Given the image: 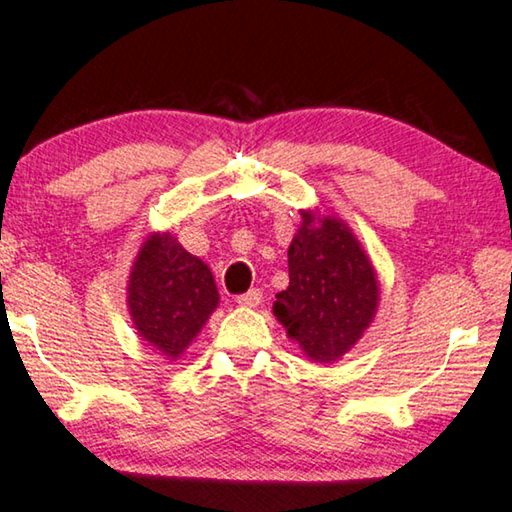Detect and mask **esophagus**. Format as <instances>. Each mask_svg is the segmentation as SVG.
<instances>
[{
	"mask_svg": "<svg viewBox=\"0 0 512 512\" xmlns=\"http://www.w3.org/2000/svg\"><path fill=\"white\" fill-rule=\"evenodd\" d=\"M261 299H263V292H261V288H251L249 292H245V295H238L236 297V301L240 306H245V308H254V306H258L261 304Z\"/></svg>",
	"mask_w": 512,
	"mask_h": 512,
	"instance_id": "obj_1",
	"label": "esophagus"
}]
</instances>
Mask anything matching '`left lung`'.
<instances>
[{
  "label": "left lung",
  "mask_w": 512,
  "mask_h": 512,
  "mask_svg": "<svg viewBox=\"0 0 512 512\" xmlns=\"http://www.w3.org/2000/svg\"><path fill=\"white\" fill-rule=\"evenodd\" d=\"M304 224L288 249L290 286L274 301V315L317 363L347 354L370 326L379 288L372 263L342 220Z\"/></svg>",
  "instance_id": "8db88e82"
}]
</instances>
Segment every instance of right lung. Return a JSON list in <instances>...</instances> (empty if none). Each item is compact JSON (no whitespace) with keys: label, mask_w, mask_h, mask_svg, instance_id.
<instances>
[{"label":"right lung","mask_w":512,"mask_h":512,"mask_svg":"<svg viewBox=\"0 0 512 512\" xmlns=\"http://www.w3.org/2000/svg\"><path fill=\"white\" fill-rule=\"evenodd\" d=\"M213 274L170 233L138 251L129 279V308L140 338L177 358L217 308Z\"/></svg>","instance_id":"add662e5"}]
</instances>
